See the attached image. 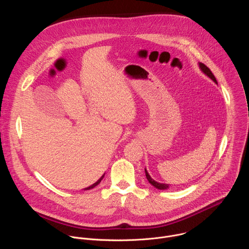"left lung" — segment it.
<instances>
[{"instance_id": "8db88e82", "label": "left lung", "mask_w": 249, "mask_h": 249, "mask_svg": "<svg viewBox=\"0 0 249 249\" xmlns=\"http://www.w3.org/2000/svg\"><path fill=\"white\" fill-rule=\"evenodd\" d=\"M199 67H200V69H201V71L202 72L206 75V76H208L213 82L214 83H216L217 85H218V82H217V80H216V78H215V76L213 75V73L211 72V70L206 66V65H204L203 63H199ZM145 172H146V177H147V179H148V181L154 186V187H156L157 189H160V190H165V189H168L169 188V185L168 184H165V183H160V182H157V181H155L152 177H151V175L148 173V171H147V169L145 168Z\"/></svg>"}]
</instances>
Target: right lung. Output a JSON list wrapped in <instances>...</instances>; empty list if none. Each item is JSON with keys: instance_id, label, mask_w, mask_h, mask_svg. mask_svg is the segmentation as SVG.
<instances>
[{"instance_id": "right-lung-1", "label": "right lung", "mask_w": 249, "mask_h": 249, "mask_svg": "<svg viewBox=\"0 0 249 249\" xmlns=\"http://www.w3.org/2000/svg\"><path fill=\"white\" fill-rule=\"evenodd\" d=\"M103 177H104V174H103V175H102V176H101V177H100V178H99V179H98V180H97V181H96V182H95V183H93V184H92V185H90V186H89V187H87V188H85V190H89V189H91V188H93V187H95V186H96V185H98V184H99V183H100V181H101V180H102V178H103Z\"/></svg>"}]
</instances>
